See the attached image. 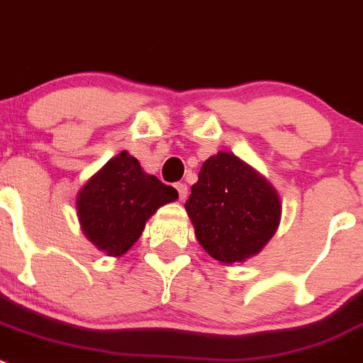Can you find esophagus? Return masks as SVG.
<instances>
[{"instance_id": "esophagus-1", "label": "esophagus", "mask_w": 363, "mask_h": 363, "mask_svg": "<svg viewBox=\"0 0 363 363\" xmlns=\"http://www.w3.org/2000/svg\"><path fill=\"white\" fill-rule=\"evenodd\" d=\"M176 189H178V194H179V200L184 201L185 198L189 196V187L185 184H176Z\"/></svg>"}]
</instances>
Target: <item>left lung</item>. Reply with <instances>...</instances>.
Masks as SVG:
<instances>
[{
	"label": "left lung",
	"instance_id": "8db88e82",
	"mask_svg": "<svg viewBox=\"0 0 363 363\" xmlns=\"http://www.w3.org/2000/svg\"><path fill=\"white\" fill-rule=\"evenodd\" d=\"M185 209L200 245L227 265L258 255L281 218L277 189L230 152L205 160Z\"/></svg>",
	"mask_w": 363,
	"mask_h": 363
}]
</instances>
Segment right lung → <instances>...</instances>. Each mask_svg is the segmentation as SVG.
<instances>
[{
	"instance_id": "1",
	"label": "right lung",
	"mask_w": 363,
	"mask_h": 363,
	"mask_svg": "<svg viewBox=\"0 0 363 363\" xmlns=\"http://www.w3.org/2000/svg\"><path fill=\"white\" fill-rule=\"evenodd\" d=\"M178 191L143 172L127 150L108 160L82 187L76 198L85 236L108 256H121L142 236L145 223Z\"/></svg>"
}]
</instances>
